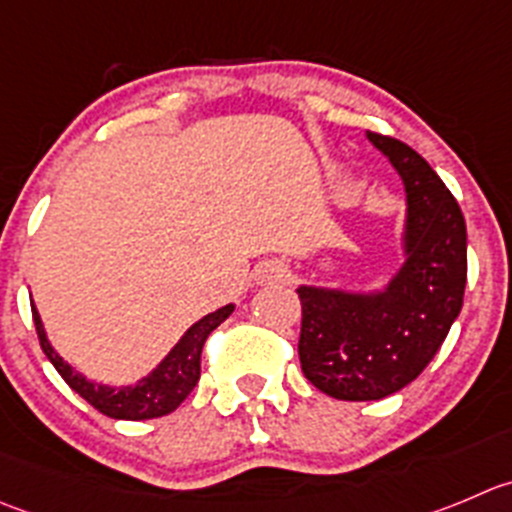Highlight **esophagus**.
I'll list each match as a JSON object with an SVG mask.
<instances>
[{
	"instance_id": "34e87169",
	"label": "esophagus",
	"mask_w": 512,
	"mask_h": 512,
	"mask_svg": "<svg viewBox=\"0 0 512 512\" xmlns=\"http://www.w3.org/2000/svg\"><path fill=\"white\" fill-rule=\"evenodd\" d=\"M286 279V269L281 264H264L261 269V281H284Z\"/></svg>"
}]
</instances>
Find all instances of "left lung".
<instances>
[{
    "label": "left lung",
    "mask_w": 512,
    "mask_h": 512,
    "mask_svg": "<svg viewBox=\"0 0 512 512\" xmlns=\"http://www.w3.org/2000/svg\"><path fill=\"white\" fill-rule=\"evenodd\" d=\"M367 138L405 183V261L384 289H296L304 377L347 402L389 397L420 377L460 314L467 281L465 218L440 175L410 145Z\"/></svg>",
    "instance_id": "8db88e82"
}]
</instances>
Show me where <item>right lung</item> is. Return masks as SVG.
I'll return each instance as SVG.
<instances>
[{
	"mask_svg": "<svg viewBox=\"0 0 512 512\" xmlns=\"http://www.w3.org/2000/svg\"><path fill=\"white\" fill-rule=\"evenodd\" d=\"M233 309H236V306L226 304L221 306V309L206 314L203 319H198L196 324L180 337V342L165 354L163 362H160L153 372L145 374V377L138 379L135 384H128V387L97 384L92 382V379H87L85 374L77 372L75 367H70V364L55 352V347H52L50 339H47L40 311H37L34 304L32 319L34 326H37V337H40L42 352H45L47 359L55 364L60 377L65 379L85 402H90L97 412L113 417V420H153V417H163L170 415L173 410H178L180 402L193 392V387H196L198 379H201L203 344H206L208 334L233 314Z\"/></svg>",
	"mask_w": 512,
	"mask_h": 512,
	"instance_id": "right-lung-1",
	"label": "right lung"
}]
</instances>
